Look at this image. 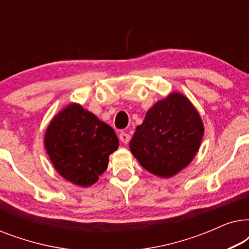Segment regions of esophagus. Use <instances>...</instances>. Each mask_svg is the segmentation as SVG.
<instances>
[{"instance_id": "34e87169", "label": "esophagus", "mask_w": 249, "mask_h": 249, "mask_svg": "<svg viewBox=\"0 0 249 249\" xmlns=\"http://www.w3.org/2000/svg\"><path fill=\"white\" fill-rule=\"evenodd\" d=\"M119 138H120V141L124 142V144H128L129 141H130V135L124 131H121L120 135H119Z\"/></svg>"}]
</instances>
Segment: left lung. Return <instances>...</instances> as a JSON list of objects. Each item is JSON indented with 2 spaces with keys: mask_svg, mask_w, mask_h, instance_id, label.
Segmentation results:
<instances>
[{
  "mask_svg": "<svg viewBox=\"0 0 249 249\" xmlns=\"http://www.w3.org/2000/svg\"><path fill=\"white\" fill-rule=\"evenodd\" d=\"M203 134L198 112L183 95L172 93L149 108L129 146L142 168L169 178L192 162Z\"/></svg>",
  "mask_w": 249,
  "mask_h": 249,
  "instance_id": "1",
  "label": "left lung"
}]
</instances>
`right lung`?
I'll use <instances>...</instances> for the list:
<instances>
[{
  "label": "right lung",
  "mask_w": 249,
  "mask_h": 249,
  "mask_svg": "<svg viewBox=\"0 0 249 249\" xmlns=\"http://www.w3.org/2000/svg\"><path fill=\"white\" fill-rule=\"evenodd\" d=\"M44 142L56 171L81 187L97 181L108 155L119 147L113 129L78 104H70L51 121Z\"/></svg>",
  "instance_id": "right-lung-1"
}]
</instances>
